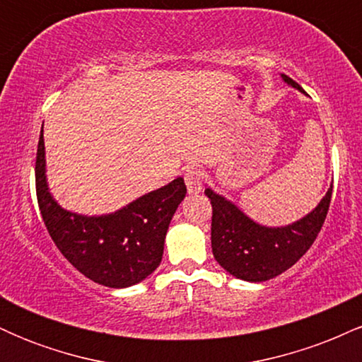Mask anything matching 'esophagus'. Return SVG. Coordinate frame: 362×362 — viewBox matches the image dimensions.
I'll return each mask as SVG.
<instances>
[{
	"mask_svg": "<svg viewBox=\"0 0 362 362\" xmlns=\"http://www.w3.org/2000/svg\"><path fill=\"white\" fill-rule=\"evenodd\" d=\"M185 185L189 194H199L202 189V172L197 167H189L184 173Z\"/></svg>",
	"mask_w": 362,
	"mask_h": 362,
	"instance_id": "obj_1",
	"label": "esophagus"
}]
</instances>
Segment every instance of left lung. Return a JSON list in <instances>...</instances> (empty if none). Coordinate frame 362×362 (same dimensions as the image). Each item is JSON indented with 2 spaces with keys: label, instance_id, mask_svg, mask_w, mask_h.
I'll list each match as a JSON object with an SVG mask.
<instances>
[{
  "label": "left lung",
  "instance_id": "left-lung-1",
  "mask_svg": "<svg viewBox=\"0 0 362 362\" xmlns=\"http://www.w3.org/2000/svg\"><path fill=\"white\" fill-rule=\"evenodd\" d=\"M281 76L289 86L303 91L289 76ZM204 194L213 206L211 247L214 259L236 279L264 282L293 267L317 240L330 206L332 185L315 209L286 226H264L253 221L211 187H206Z\"/></svg>",
  "mask_w": 362,
  "mask_h": 362
}]
</instances>
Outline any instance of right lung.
I'll use <instances>...</instances> for the list:
<instances>
[{"label": "right lung", "mask_w": 362, "mask_h": 362, "mask_svg": "<svg viewBox=\"0 0 362 362\" xmlns=\"http://www.w3.org/2000/svg\"><path fill=\"white\" fill-rule=\"evenodd\" d=\"M35 189L49 235L74 269L107 288H129L156 271L165 236L187 187L177 177L109 214L86 216L64 209L49 190L44 131L35 161Z\"/></svg>", "instance_id": "obj_1"}]
</instances>
